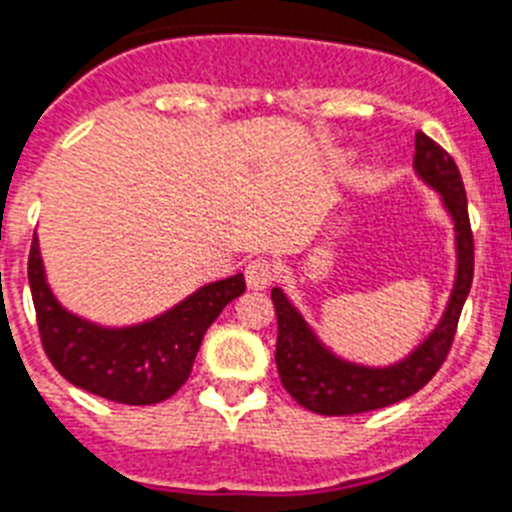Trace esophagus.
<instances>
[{
  "label": "esophagus",
  "mask_w": 512,
  "mask_h": 512,
  "mask_svg": "<svg viewBox=\"0 0 512 512\" xmlns=\"http://www.w3.org/2000/svg\"><path fill=\"white\" fill-rule=\"evenodd\" d=\"M276 278V268L268 263V260H252L247 265V286L255 291L268 289L270 283Z\"/></svg>",
  "instance_id": "obj_1"
}]
</instances>
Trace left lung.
<instances>
[{
	"label": "left lung",
	"mask_w": 512,
	"mask_h": 512,
	"mask_svg": "<svg viewBox=\"0 0 512 512\" xmlns=\"http://www.w3.org/2000/svg\"><path fill=\"white\" fill-rule=\"evenodd\" d=\"M414 171L424 184L440 192L442 205L455 226V283L450 291L448 307L442 312L437 328L424 338L401 362L388 367L346 362L315 336L302 312L289 302L281 289H273V307L278 317L276 364L283 388L289 390L299 406L322 416H349L364 411L385 409L390 403L422 390L437 369L442 367L453 346L458 317L474 281V234L468 223V203L463 190L461 171L435 140L424 132H416Z\"/></svg>",
	"instance_id": "obj_1"
}]
</instances>
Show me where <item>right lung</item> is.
<instances>
[{"label": "right lung", "instance_id": "1", "mask_svg": "<svg viewBox=\"0 0 512 512\" xmlns=\"http://www.w3.org/2000/svg\"><path fill=\"white\" fill-rule=\"evenodd\" d=\"M28 283L41 343L54 369L77 388L127 406L161 403L182 388L205 330L231 299L247 289L242 273H236L200 286L163 315L124 328H106L59 304L46 283L38 236L30 244Z\"/></svg>", "mask_w": 512, "mask_h": 512}]
</instances>
